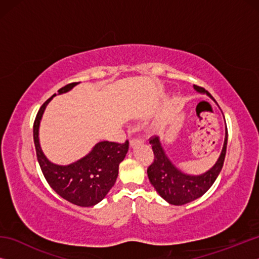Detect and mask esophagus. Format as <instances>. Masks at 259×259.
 <instances>
[{"mask_svg":"<svg viewBox=\"0 0 259 259\" xmlns=\"http://www.w3.org/2000/svg\"><path fill=\"white\" fill-rule=\"evenodd\" d=\"M142 142H143L142 138H139V137H134V138H131V139H130V146H135L136 144H140Z\"/></svg>","mask_w":259,"mask_h":259,"instance_id":"1","label":"esophagus"}]
</instances>
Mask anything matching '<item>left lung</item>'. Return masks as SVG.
Instances as JSON below:
<instances>
[{
  "label": "left lung",
  "instance_id": "1",
  "mask_svg": "<svg viewBox=\"0 0 259 259\" xmlns=\"http://www.w3.org/2000/svg\"><path fill=\"white\" fill-rule=\"evenodd\" d=\"M194 88L199 93H205L210 98H212V96L204 88L199 85H194ZM150 144L152 145L153 153H154V159L147 168L148 179L156 192L166 202L175 205H182L202 196L216 181L223 168V164H224L226 155L227 128L221 156L216 164L201 176H188V175L179 171L164 154L163 148L156 136H152L150 138Z\"/></svg>",
  "mask_w": 259,
  "mask_h": 259
}]
</instances>
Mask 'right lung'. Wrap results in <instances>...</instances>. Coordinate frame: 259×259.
Listing matches in <instances>:
<instances>
[{
  "instance_id": "add662e5",
  "label": "right lung",
  "mask_w": 259,
  "mask_h": 259,
  "mask_svg": "<svg viewBox=\"0 0 259 259\" xmlns=\"http://www.w3.org/2000/svg\"><path fill=\"white\" fill-rule=\"evenodd\" d=\"M77 83L73 82L60 88L58 93H67ZM52 97L38 109L33 125V137L38 164L48 184L57 194L80 207H93L106 196L115 184L119 174V164L128 152L129 140H125L124 143L100 142L87 156L69 165L51 163L41 151L38 143V125L46 106Z\"/></svg>"
}]
</instances>
